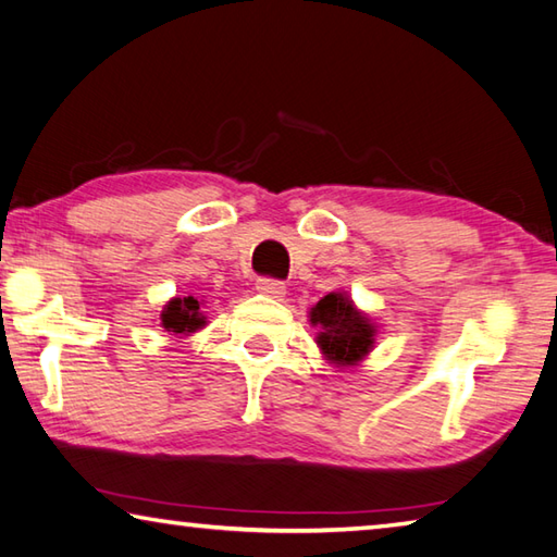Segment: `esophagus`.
I'll list each match as a JSON object with an SVG mask.
<instances>
[{"instance_id":"34e87169","label":"esophagus","mask_w":557,"mask_h":557,"mask_svg":"<svg viewBox=\"0 0 557 557\" xmlns=\"http://www.w3.org/2000/svg\"><path fill=\"white\" fill-rule=\"evenodd\" d=\"M256 289L260 294H265V297H272V299H280V297H285V294H287V287L282 285L280 280H270V277H260L256 282Z\"/></svg>"}]
</instances>
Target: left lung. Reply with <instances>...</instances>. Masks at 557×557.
<instances>
[{
    "label": "left lung",
    "instance_id": "8db88e82",
    "mask_svg": "<svg viewBox=\"0 0 557 557\" xmlns=\"http://www.w3.org/2000/svg\"><path fill=\"white\" fill-rule=\"evenodd\" d=\"M309 321L315 333V345L329 364L337 369H355L374 350L379 325L372 315L357 309L352 297L343 289L325 294L311 307Z\"/></svg>",
    "mask_w": 557,
    "mask_h": 557
}]
</instances>
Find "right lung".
<instances>
[{
  "label": "right lung",
  "mask_w": 557,
  "mask_h": 557,
  "mask_svg": "<svg viewBox=\"0 0 557 557\" xmlns=\"http://www.w3.org/2000/svg\"><path fill=\"white\" fill-rule=\"evenodd\" d=\"M159 321L161 329L169 335L188 337L193 333H198L207 325V315L202 313V299L173 297L163 304Z\"/></svg>",
  "instance_id": "obj_1"
}]
</instances>
